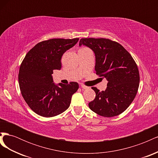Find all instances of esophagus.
I'll return each mask as SVG.
<instances>
[{
    "mask_svg": "<svg viewBox=\"0 0 158 158\" xmlns=\"http://www.w3.org/2000/svg\"><path fill=\"white\" fill-rule=\"evenodd\" d=\"M81 87H82L83 89H88L89 88L88 86H87V85H85V84H81Z\"/></svg>",
    "mask_w": 158,
    "mask_h": 158,
    "instance_id": "34e87169",
    "label": "esophagus"
}]
</instances>
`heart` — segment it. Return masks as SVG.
<instances>
[{
	"mask_svg": "<svg viewBox=\"0 0 158 158\" xmlns=\"http://www.w3.org/2000/svg\"><path fill=\"white\" fill-rule=\"evenodd\" d=\"M88 49V48H84H84H82L81 49Z\"/></svg>",
	"mask_w": 158,
	"mask_h": 158,
	"instance_id": "obj_1",
	"label": "heart"
}]
</instances>
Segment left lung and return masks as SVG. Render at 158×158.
I'll list each match as a JSON object with an SVG mask.
<instances>
[{
    "instance_id": "1",
    "label": "left lung",
    "mask_w": 158,
    "mask_h": 158,
    "mask_svg": "<svg viewBox=\"0 0 158 158\" xmlns=\"http://www.w3.org/2000/svg\"><path fill=\"white\" fill-rule=\"evenodd\" d=\"M92 49L95 55V74L107 80V89L95 87V98L88 104L99 115L112 117L121 114L135 99L140 74L131 55L118 43L106 38H82L79 45Z\"/></svg>"
}]
</instances>
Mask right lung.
<instances>
[{
  "label": "right lung",
  "mask_w": 158,
  "mask_h": 158,
  "mask_svg": "<svg viewBox=\"0 0 158 158\" xmlns=\"http://www.w3.org/2000/svg\"><path fill=\"white\" fill-rule=\"evenodd\" d=\"M79 38H54L38 43L28 51L20 66L19 86L33 111L44 117L58 115L67 109L72 95L79 88L76 82L53 83L52 74L61 69V57L76 45Z\"/></svg>",
  "instance_id": "right-lung-1"
}]
</instances>
